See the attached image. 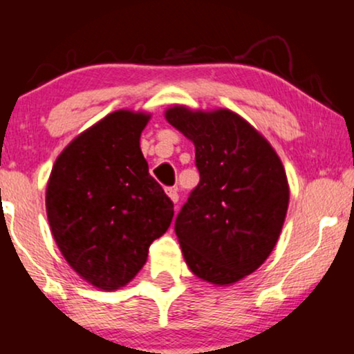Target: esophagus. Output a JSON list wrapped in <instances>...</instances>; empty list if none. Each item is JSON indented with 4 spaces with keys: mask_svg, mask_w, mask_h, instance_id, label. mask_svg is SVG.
Listing matches in <instances>:
<instances>
[{
    "mask_svg": "<svg viewBox=\"0 0 354 354\" xmlns=\"http://www.w3.org/2000/svg\"><path fill=\"white\" fill-rule=\"evenodd\" d=\"M166 194H168L169 200H171L174 205H176L178 200H180V194H178V189L176 188H168V189H166Z\"/></svg>",
    "mask_w": 354,
    "mask_h": 354,
    "instance_id": "1",
    "label": "esophagus"
}]
</instances>
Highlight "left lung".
<instances>
[{
    "instance_id": "8db88e82",
    "label": "left lung",
    "mask_w": 354,
    "mask_h": 354,
    "mask_svg": "<svg viewBox=\"0 0 354 354\" xmlns=\"http://www.w3.org/2000/svg\"><path fill=\"white\" fill-rule=\"evenodd\" d=\"M165 118L193 141L200 183L176 221L191 273L228 286L258 270L278 243L290 185L278 153L254 126L226 108L174 104Z\"/></svg>"
}]
</instances>
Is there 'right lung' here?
Returning a JSON list of instances; mask_svg holds the SVG:
<instances>
[{
	"label": "right lung",
	"mask_w": 354,
	"mask_h": 354,
	"mask_svg": "<svg viewBox=\"0 0 354 354\" xmlns=\"http://www.w3.org/2000/svg\"><path fill=\"white\" fill-rule=\"evenodd\" d=\"M151 115L118 109L61 151L46 186V214L61 254L104 291L131 281L166 233L173 203L148 171L140 138Z\"/></svg>",
	"instance_id": "obj_1"
}]
</instances>
